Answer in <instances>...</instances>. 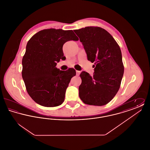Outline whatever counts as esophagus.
I'll return each mask as SVG.
<instances>
[{"label": "esophagus", "mask_w": 150, "mask_h": 150, "mask_svg": "<svg viewBox=\"0 0 150 150\" xmlns=\"http://www.w3.org/2000/svg\"><path fill=\"white\" fill-rule=\"evenodd\" d=\"M76 75L77 76H79L80 75V71H76Z\"/></svg>", "instance_id": "1"}]
</instances>
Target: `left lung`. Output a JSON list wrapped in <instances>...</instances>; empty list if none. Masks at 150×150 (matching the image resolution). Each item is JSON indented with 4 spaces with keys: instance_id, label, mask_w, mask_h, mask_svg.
Masks as SVG:
<instances>
[{
    "instance_id": "obj_1",
    "label": "left lung",
    "mask_w": 150,
    "mask_h": 150,
    "mask_svg": "<svg viewBox=\"0 0 150 150\" xmlns=\"http://www.w3.org/2000/svg\"><path fill=\"white\" fill-rule=\"evenodd\" d=\"M86 50L88 61L94 62L93 76L81 72L79 97L87 105L103 106L118 92L124 74L120 48L105 29L86 27L74 30Z\"/></svg>"
}]
</instances>
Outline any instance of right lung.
<instances>
[{"mask_svg":"<svg viewBox=\"0 0 150 150\" xmlns=\"http://www.w3.org/2000/svg\"><path fill=\"white\" fill-rule=\"evenodd\" d=\"M78 40L72 30L45 29L37 33L27 43L22 76L29 96L38 104L56 107L64 102L66 89L76 71H62L56 66L64 57V43Z\"/></svg>","mask_w":150,"mask_h":150,"instance_id":"right-lung-1","label":"right lung"}]
</instances>
